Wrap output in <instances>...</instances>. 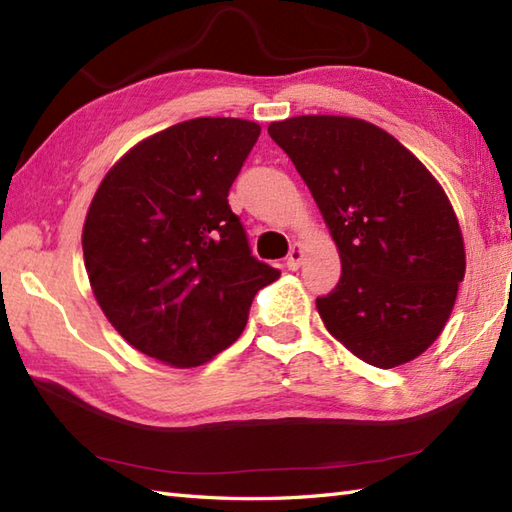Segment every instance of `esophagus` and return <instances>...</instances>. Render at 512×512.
Returning <instances> with one entry per match:
<instances>
[{"label":"esophagus","instance_id":"1","mask_svg":"<svg viewBox=\"0 0 512 512\" xmlns=\"http://www.w3.org/2000/svg\"><path fill=\"white\" fill-rule=\"evenodd\" d=\"M301 259H303L301 244H292V246H290V253H288V257H286L288 270H297V268L301 266Z\"/></svg>","mask_w":512,"mask_h":512}]
</instances>
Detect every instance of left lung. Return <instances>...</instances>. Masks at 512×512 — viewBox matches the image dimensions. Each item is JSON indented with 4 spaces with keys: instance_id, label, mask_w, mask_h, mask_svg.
<instances>
[{
    "instance_id": "8db88e82",
    "label": "left lung",
    "mask_w": 512,
    "mask_h": 512,
    "mask_svg": "<svg viewBox=\"0 0 512 512\" xmlns=\"http://www.w3.org/2000/svg\"><path fill=\"white\" fill-rule=\"evenodd\" d=\"M328 224L341 279L321 319L361 361L389 369L438 339L464 279L458 217L438 180L394 136L347 116L270 123Z\"/></svg>"
}]
</instances>
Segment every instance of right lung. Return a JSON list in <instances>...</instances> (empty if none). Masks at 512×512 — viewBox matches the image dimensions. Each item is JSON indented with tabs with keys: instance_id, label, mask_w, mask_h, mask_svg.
Listing matches in <instances>:
<instances>
[{
	"instance_id": "1",
	"label": "right lung",
	"mask_w": 512,
	"mask_h": 512,
	"mask_svg": "<svg viewBox=\"0 0 512 512\" xmlns=\"http://www.w3.org/2000/svg\"><path fill=\"white\" fill-rule=\"evenodd\" d=\"M262 127L193 118L149 136L103 178L83 226L94 297L123 339L173 367L202 365L237 341L259 262L228 206Z\"/></svg>"
}]
</instances>
